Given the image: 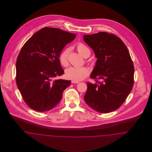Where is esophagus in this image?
I'll return each mask as SVG.
<instances>
[{
  "instance_id": "34e87169",
  "label": "esophagus",
  "mask_w": 152,
  "mask_h": 152,
  "mask_svg": "<svg viewBox=\"0 0 152 152\" xmlns=\"http://www.w3.org/2000/svg\"><path fill=\"white\" fill-rule=\"evenodd\" d=\"M71 83H72V84H77V83H79V81H75L72 80V81H71Z\"/></svg>"
}]
</instances>
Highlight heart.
<instances>
[{
	"label": "heart",
	"instance_id": "heart-1",
	"mask_svg": "<svg viewBox=\"0 0 152 152\" xmlns=\"http://www.w3.org/2000/svg\"><path fill=\"white\" fill-rule=\"evenodd\" d=\"M77 50L80 54L84 58L89 57L91 55V51L89 48L84 44L80 43L77 45ZM69 48H65L62 51L58 56V60L60 64L66 67L69 64L68 55ZM87 62H88L87 61ZM89 70L85 66L74 67L71 66L66 69L65 72V77L67 79L72 80L75 81H79L84 79L89 75Z\"/></svg>",
	"mask_w": 152,
	"mask_h": 152
}]
</instances>
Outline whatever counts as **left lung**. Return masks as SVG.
<instances>
[{"mask_svg":"<svg viewBox=\"0 0 152 152\" xmlns=\"http://www.w3.org/2000/svg\"><path fill=\"white\" fill-rule=\"evenodd\" d=\"M84 40L97 58L84 98L87 104L103 113L120 108L132 91L134 68L129 52L120 38L113 34L100 32L84 35Z\"/></svg>","mask_w":152,"mask_h":152,"instance_id":"8db88e82","label":"left lung"}]
</instances>
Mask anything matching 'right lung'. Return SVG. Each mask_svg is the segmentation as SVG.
Wrapping results in <instances>:
<instances>
[{
  "label": "right lung",
  "mask_w": 152,
  "mask_h": 152,
  "mask_svg": "<svg viewBox=\"0 0 152 152\" xmlns=\"http://www.w3.org/2000/svg\"><path fill=\"white\" fill-rule=\"evenodd\" d=\"M76 34L52 27H44L23 45L16 63V82L27 105L38 112L56 107L70 80L56 79L64 71L58 56Z\"/></svg>",
  "instance_id": "1"
}]
</instances>
